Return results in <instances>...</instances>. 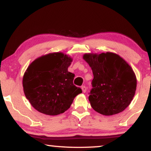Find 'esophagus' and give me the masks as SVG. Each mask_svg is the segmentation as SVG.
Here are the masks:
<instances>
[{"mask_svg": "<svg viewBox=\"0 0 151 151\" xmlns=\"http://www.w3.org/2000/svg\"><path fill=\"white\" fill-rule=\"evenodd\" d=\"M81 90H82V91H83V92H86V91H87V88H86V87L85 86H81Z\"/></svg>", "mask_w": 151, "mask_h": 151, "instance_id": "esophagus-1", "label": "esophagus"}]
</instances>
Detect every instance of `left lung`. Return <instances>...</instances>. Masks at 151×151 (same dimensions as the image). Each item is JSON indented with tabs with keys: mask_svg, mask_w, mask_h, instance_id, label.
<instances>
[{
	"mask_svg": "<svg viewBox=\"0 0 151 151\" xmlns=\"http://www.w3.org/2000/svg\"><path fill=\"white\" fill-rule=\"evenodd\" d=\"M83 58L92 70L89 101L98 113L112 116L124 111L134 97L137 79L132 68L111 52L86 53Z\"/></svg>",
	"mask_w": 151,
	"mask_h": 151,
	"instance_id": "8db88e82",
	"label": "left lung"
}]
</instances>
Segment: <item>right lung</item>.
Instances as JSON below:
<instances>
[{
	"mask_svg": "<svg viewBox=\"0 0 151 151\" xmlns=\"http://www.w3.org/2000/svg\"><path fill=\"white\" fill-rule=\"evenodd\" d=\"M73 58L63 52H52L35 59L22 78L25 96L40 113L57 116L68 109L82 92L73 84L75 75L68 68Z\"/></svg>",
	"mask_w": 151,
	"mask_h": 151,
	"instance_id": "obj_1",
	"label": "right lung"
}]
</instances>
